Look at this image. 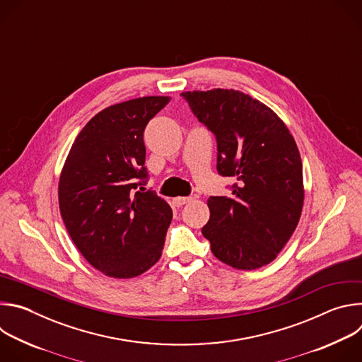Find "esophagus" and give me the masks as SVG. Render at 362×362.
Masks as SVG:
<instances>
[{"mask_svg":"<svg viewBox=\"0 0 362 362\" xmlns=\"http://www.w3.org/2000/svg\"><path fill=\"white\" fill-rule=\"evenodd\" d=\"M193 197H190V196H187V197H175L173 199V202H175V204L177 206V208H180V206H183V204H186L187 202H190Z\"/></svg>","mask_w":362,"mask_h":362,"instance_id":"1","label":"esophagus"}]
</instances>
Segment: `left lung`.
Returning <instances> with one entry per match:
<instances>
[{"label": "left lung", "mask_w": 362, "mask_h": 362, "mask_svg": "<svg viewBox=\"0 0 362 362\" xmlns=\"http://www.w3.org/2000/svg\"><path fill=\"white\" fill-rule=\"evenodd\" d=\"M194 117L216 137V169L233 177L230 196H211L202 228L219 261L236 269L272 262L302 212V162L284 122L261 101L238 90L180 94Z\"/></svg>", "instance_id": "8db88e82"}]
</instances>
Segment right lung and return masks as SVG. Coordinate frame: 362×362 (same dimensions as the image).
<instances>
[{"instance_id":"add662e5","label":"right lung","mask_w":362,"mask_h":362,"mask_svg":"<svg viewBox=\"0 0 362 362\" xmlns=\"http://www.w3.org/2000/svg\"><path fill=\"white\" fill-rule=\"evenodd\" d=\"M169 101L150 95L101 110L80 132L64 163L62 218L87 262L107 276H137L162 256L173 215L156 192H144L143 133ZM139 187L141 192H135Z\"/></svg>"}]
</instances>
